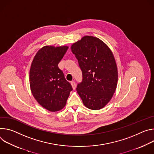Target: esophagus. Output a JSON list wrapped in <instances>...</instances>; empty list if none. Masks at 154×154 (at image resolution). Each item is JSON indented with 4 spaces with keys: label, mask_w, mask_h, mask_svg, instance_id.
I'll list each match as a JSON object with an SVG mask.
<instances>
[{
    "label": "esophagus",
    "mask_w": 154,
    "mask_h": 154,
    "mask_svg": "<svg viewBox=\"0 0 154 154\" xmlns=\"http://www.w3.org/2000/svg\"><path fill=\"white\" fill-rule=\"evenodd\" d=\"M71 84H72V86L73 87V89H76V83H75V81H72Z\"/></svg>",
    "instance_id": "esophagus-1"
}]
</instances>
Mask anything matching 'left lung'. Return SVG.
Instances as JSON below:
<instances>
[{"instance_id": "1", "label": "left lung", "mask_w": 154, "mask_h": 154, "mask_svg": "<svg viewBox=\"0 0 154 154\" xmlns=\"http://www.w3.org/2000/svg\"><path fill=\"white\" fill-rule=\"evenodd\" d=\"M71 49L82 71L78 94L87 108L101 109L111 99L117 84V68L111 51L101 40L92 36L82 37Z\"/></svg>"}]
</instances>
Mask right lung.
Listing matches in <instances>:
<instances>
[{
	"instance_id": "1",
	"label": "right lung",
	"mask_w": 154,
	"mask_h": 154,
	"mask_svg": "<svg viewBox=\"0 0 154 154\" xmlns=\"http://www.w3.org/2000/svg\"><path fill=\"white\" fill-rule=\"evenodd\" d=\"M68 49V46H44L34 57L30 67L32 93L41 106L52 112L59 111L65 106L73 90L58 66Z\"/></svg>"
}]
</instances>
